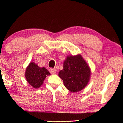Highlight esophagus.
I'll use <instances>...</instances> for the list:
<instances>
[{
    "label": "esophagus",
    "instance_id": "1",
    "mask_svg": "<svg viewBox=\"0 0 123 123\" xmlns=\"http://www.w3.org/2000/svg\"><path fill=\"white\" fill-rule=\"evenodd\" d=\"M49 72L51 74H55L56 73L57 70L55 68H50V69H49Z\"/></svg>",
    "mask_w": 123,
    "mask_h": 123
}]
</instances>
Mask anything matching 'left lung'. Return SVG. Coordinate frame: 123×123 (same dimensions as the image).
Wrapping results in <instances>:
<instances>
[{
    "mask_svg": "<svg viewBox=\"0 0 123 123\" xmlns=\"http://www.w3.org/2000/svg\"><path fill=\"white\" fill-rule=\"evenodd\" d=\"M91 75L90 68L80 54L68 56L63 62V69L59 73L66 88L73 93L84 89Z\"/></svg>",
    "mask_w": 123,
    "mask_h": 123,
    "instance_id": "1",
    "label": "left lung"
}]
</instances>
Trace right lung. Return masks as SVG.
Listing matches in <instances>:
<instances>
[{
    "label": "right lung",
    "instance_id": "1",
    "mask_svg": "<svg viewBox=\"0 0 123 123\" xmlns=\"http://www.w3.org/2000/svg\"><path fill=\"white\" fill-rule=\"evenodd\" d=\"M50 75L44 67L41 68L34 62H30L26 68L25 76L28 82L34 88H38L43 84L47 76Z\"/></svg>",
    "mask_w": 123,
    "mask_h": 123
}]
</instances>
